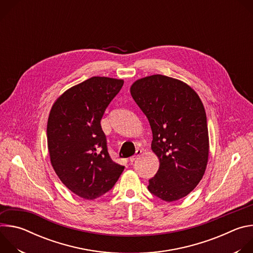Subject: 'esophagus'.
I'll return each mask as SVG.
<instances>
[{"mask_svg":"<svg viewBox=\"0 0 253 253\" xmlns=\"http://www.w3.org/2000/svg\"><path fill=\"white\" fill-rule=\"evenodd\" d=\"M141 153H142V150H141V149H137V150H136V153H135L133 156H131V157L129 158V161H130L131 163H133L136 159H138V157L141 155Z\"/></svg>","mask_w":253,"mask_h":253,"instance_id":"34e87169","label":"esophagus"}]
</instances>
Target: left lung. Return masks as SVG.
I'll use <instances>...</instances> for the list:
<instances>
[{
    "instance_id": "1",
    "label": "left lung",
    "mask_w": 253,
    "mask_h": 253,
    "mask_svg": "<svg viewBox=\"0 0 253 253\" xmlns=\"http://www.w3.org/2000/svg\"><path fill=\"white\" fill-rule=\"evenodd\" d=\"M130 92L150 123L151 148L160 163L148 190L167 202L183 198L200 182L208 161L207 120L199 96L163 75L137 80Z\"/></svg>"
}]
</instances>
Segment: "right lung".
Masks as SVG:
<instances>
[{
	"mask_svg": "<svg viewBox=\"0 0 253 253\" xmlns=\"http://www.w3.org/2000/svg\"><path fill=\"white\" fill-rule=\"evenodd\" d=\"M123 83L92 77L60 96L49 115L47 139L52 166L68 189L88 200L111 190L124 170L111 159L101 127L106 108Z\"/></svg>",
	"mask_w": 253,
	"mask_h": 253,
	"instance_id": "1",
	"label": "right lung"
}]
</instances>
